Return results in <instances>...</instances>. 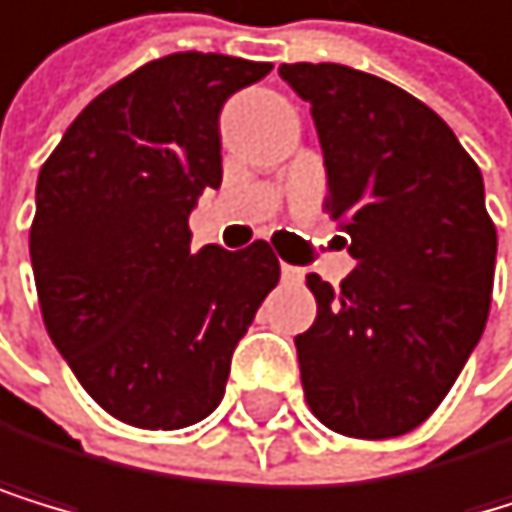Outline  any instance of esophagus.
I'll return each instance as SVG.
<instances>
[{
	"instance_id": "1",
	"label": "esophagus",
	"mask_w": 512,
	"mask_h": 512,
	"mask_svg": "<svg viewBox=\"0 0 512 512\" xmlns=\"http://www.w3.org/2000/svg\"><path fill=\"white\" fill-rule=\"evenodd\" d=\"M281 278H285L288 285H297V281H304V269H297V266H288V262H281Z\"/></svg>"
}]
</instances>
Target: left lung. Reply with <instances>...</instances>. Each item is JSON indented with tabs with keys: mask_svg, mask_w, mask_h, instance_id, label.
Returning <instances> with one entry per match:
<instances>
[{
	"mask_svg": "<svg viewBox=\"0 0 512 512\" xmlns=\"http://www.w3.org/2000/svg\"><path fill=\"white\" fill-rule=\"evenodd\" d=\"M323 145L326 215L354 272L307 275L316 319L297 361L329 431L389 440L415 431L453 389L488 323L497 227L485 183L453 129L386 78L335 62H285Z\"/></svg>",
	"mask_w": 512,
	"mask_h": 512,
	"instance_id": "left-lung-1",
	"label": "left lung"
}]
</instances>
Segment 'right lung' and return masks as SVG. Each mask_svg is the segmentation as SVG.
<instances>
[{
  "mask_svg": "<svg viewBox=\"0 0 512 512\" xmlns=\"http://www.w3.org/2000/svg\"><path fill=\"white\" fill-rule=\"evenodd\" d=\"M272 62L170 53L75 116L37 177L31 266L53 345L88 396L142 431L224 399L231 354L278 285L266 240L193 253L189 212L221 186L218 113Z\"/></svg>",
  "mask_w": 512,
  "mask_h": 512,
  "instance_id": "add662e5",
  "label": "right lung"
}]
</instances>
